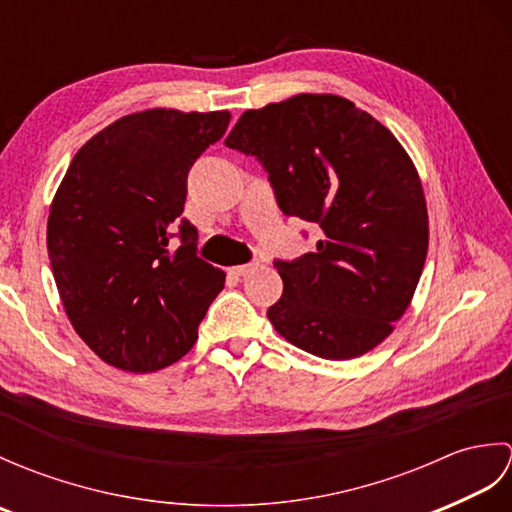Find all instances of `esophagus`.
<instances>
[{"mask_svg": "<svg viewBox=\"0 0 512 512\" xmlns=\"http://www.w3.org/2000/svg\"><path fill=\"white\" fill-rule=\"evenodd\" d=\"M257 268H259V264H257V262H253V264L235 266V268H231V273H233V275H237V277H246V275H250V273H255Z\"/></svg>", "mask_w": 512, "mask_h": 512, "instance_id": "1", "label": "esophagus"}]
</instances>
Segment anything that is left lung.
I'll return each mask as SVG.
<instances>
[{
    "instance_id": "left-lung-1",
    "label": "left lung",
    "mask_w": 512,
    "mask_h": 512,
    "mask_svg": "<svg viewBox=\"0 0 512 512\" xmlns=\"http://www.w3.org/2000/svg\"><path fill=\"white\" fill-rule=\"evenodd\" d=\"M268 171L279 209L319 224L317 253L277 259L284 295L268 308L299 350L347 361L394 332L429 248L422 182L374 116L336 94L248 110L224 140Z\"/></svg>"
}]
</instances>
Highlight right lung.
Masks as SVG:
<instances>
[{
    "instance_id": "1",
    "label": "right lung",
    "mask_w": 512,
    "mask_h": 512,
    "mask_svg": "<svg viewBox=\"0 0 512 512\" xmlns=\"http://www.w3.org/2000/svg\"><path fill=\"white\" fill-rule=\"evenodd\" d=\"M228 121L226 110L127 114L76 151L54 193V281L72 328L107 365L147 374L180 361L224 288L182 211L189 169Z\"/></svg>"
}]
</instances>
